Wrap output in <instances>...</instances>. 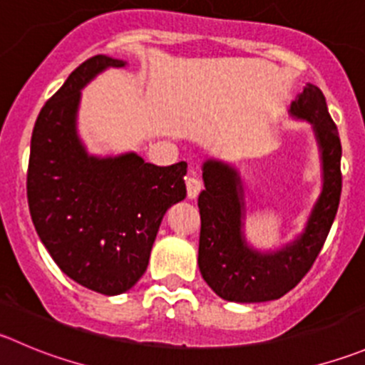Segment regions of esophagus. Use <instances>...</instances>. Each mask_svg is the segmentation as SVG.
<instances>
[{"mask_svg":"<svg viewBox=\"0 0 365 365\" xmlns=\"http://www.w3.org/2000/svg\"><path fill=\"white\" fill-rule=\"evenodd\" d=\"M187 196L190 197V200H194V197H197V194H200L201 187H203V183H201L200 176L196 175V173H190L189 176H187Z\"/></svg>","mask_w":365,"mask_h":365,"instance_id":"34e87169","label":"esophagus"}]
</instances>
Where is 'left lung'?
<instances>
[{"label":"left lung","mask_w":365,"mask_h":365,"mask_svg":"<svg viewBox=\"0 0 365 365\" xmlns=\"http://www.w3.org/2000/svg\"><path fill=\"white\" fill-rule=\"evenodd\" d=\"M291 114L314 125L323 158V192L298 240L274 253L247 247L242 235L244 200L237 171L221 162L203 165L205 190L197 197L201 215L197 265L212 291L226 302L278 299L302 282L316 262L331 228L342 190L341 139L327 100L309 83L291 105Z\"/></svg>","instance_id":"8db88e82"}]
</instances>
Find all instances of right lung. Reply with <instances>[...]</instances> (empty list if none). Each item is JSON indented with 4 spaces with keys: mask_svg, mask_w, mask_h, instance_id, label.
I'll return each mask as SVG.
<instances>
[{
    "mask_svg": "<svg viewBox=\"0 0 365 365\" xmlns=\"http://www.w3.org/2000/svg\"><path fill=\"white\" fill-rule=\"evenodd\" d=\"M123 60L96 55L46 101L31 133L26 175L31 221L55 264L94 292H126L146 272L165 210L187 196V164L139 155L88 157L76 135L80 88Z\"/></svg>",
    "mask_w": 365,
    "mask_h": 365,
    "instance_id": "right-lung-1",
    "label": "right lung"
}]
</instances>
